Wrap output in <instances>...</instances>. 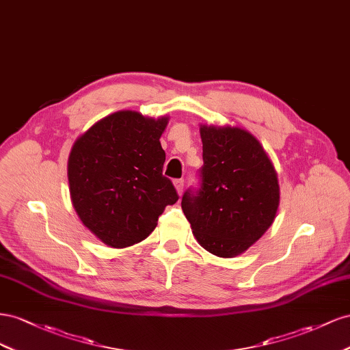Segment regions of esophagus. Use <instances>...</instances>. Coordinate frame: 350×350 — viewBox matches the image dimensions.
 I'll list each match as a JSON object with an SVG mask.
<instances>
[{"label":"esophagus","mask_w":350,"mask_h":350,"mask_svg":"<svg viewBox=\"0 0 350 350\" xmlns=\"http://www.w3.org/2000/svg\"><path fill=\"white\" fill-rule=\"evenodd\" d=\"M173 183H174V187H176L177 193H178V195H182V192H183V186H185L183 178H177V180H174Z\"/></svg>","instance_id":"1"}]
</instances>
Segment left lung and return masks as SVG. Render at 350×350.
<instances>
[{"label": "left lung", "instance_id": "1", "mask_svg": "<svg viewBox=\"0 0 350 350\" xmlns=\"http://www.w3.org/2000/svg\"><path fill=\"white\" fill-rule=\"evenodd\" d=\"M204 167L196 195L186 192L182 209L205 251L234 258L273 224L280 186L271 158L251 133L237 126L201 124Z\"/></svg>", "mask_w": 350, "mask_h": 350}]
</instances>
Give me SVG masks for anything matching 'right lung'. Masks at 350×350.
Segmentation results:
<instances>
[{
    "label": "right lung",
    "mask_w": 350,
    "mask_h": 350,
    "mask_svg": "<svg viewBox=\"0 0 350 350\" xmlns=\"http://www.w3.org/2000/svg\"><path fill=\"white\" fill-rule=\"evenodd\" d=\"M168 120L123 109L99 120L72 146L67 177L73 208L109 247L142 242L165 206L177 202L173 183L163 176L159 137Z\"/></svg>",
    "instance_id": "add662e5"
}]
</instances>
